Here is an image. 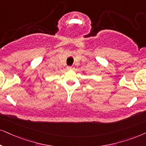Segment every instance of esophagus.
Instances as JSON below:
<instances>
[{
  "mask_svg": "<svg viewBox=\"0 0 146 146\" xmlns=\"http://www.w3.org/2000/svg\"><path fill=\"white\" fill-rule=\"evenodd\" d=\"M67 70H73V68L71 67H67Z\"/></svg>",
  "mask_w": 146,
  "mask_h": 146,
  "instance_id": "esophagus-1",
  "label": "esophagus"
}]
</instances>
